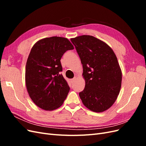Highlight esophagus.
I'll use <instances>...</instances> for the list:
<instances>
[{
    "instance_id": "34e87169",
    "label": "esophagus",
    "mask_w": 146,
    "mask_h": 146,
    "mask_svg": "<svg viewBox=\"0 0 146 146\" xmlns=\"http://www.w3.org/2000/svg\"><path fill=\"white\" fill-rule=\"evenodd\" d=\"M76 78H76V77H75L74 78H72V79H71V80H70V81H71V82H72V83H73V82H74L75 80H76Z\"/></svg>"
}]
</instances>
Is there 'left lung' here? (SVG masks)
<instances>
[{"instance_id": "left-lung-1", "label": "left lung", "mask_w": 146, "mask_h": 146, "mask_svg": "<svg viewBox=\"0 0 146 146\" xmlns=\"http://www.w3.org/2000/svg\"><path fill=\"white\" fill-rule=\"evenodd\" d=\"M83 65L85 87L79 96L91 111L100 113L117 99L122 82V71L117 57L107 44L90 35L71 38Z\"/></svg>"}]
</instances>
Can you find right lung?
<instances>
[{
    "label": "right lung",
    "instance_id": "add662e5",
    "mask_svg": "<svg viewBox=\"0 0 146 146\" xmlns=\"http://www.w3.org/2000/svg\"><path fill=\"white\" fill-rule=\"evenodd\" d=\"M74 46L63 37L40 39L30 52L25 66V85L31 99L38 107L52 111L60 107L70 88L60 72L61 57Z\"/></svg>",
    "mask_w": 146,
    "mask_h": 146
}]
</instances>
